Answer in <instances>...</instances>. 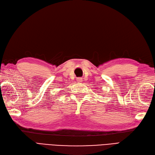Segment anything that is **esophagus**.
<instances>
[{"label":"esophagus","mask_w":155,"mask_h":155,"mask_svg":"<svg viewBox=\"0 0 155 155\" xmlns=\"http://www.w3.org/2000/svg\"><path fill=\"white\" fill-rule=\"evenodd\" d=\"M77 81L78 82V83H79V82H81L82 81V78H78L77 79Z\"/></svg>","instance_id":"34e87169"}]
</instances>
